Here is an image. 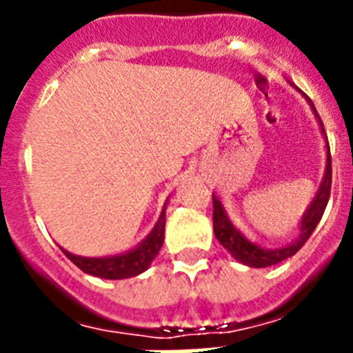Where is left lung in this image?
<instances>
[{
  "label": "left lung",
  "mask_w": 353,
  "mask_h": 353,
  "mask_svg": "<svg viewBox=\"0 0 353 353\" xmlns=\"http://www.w3.org/2000/svg\"><path fill=\"white\" fill-rule=\"evenodd\" d=\"M310 101V99H307ZM313 108V102L310 101ZM313 112L317 115V110L313 108ZM319 124H321V130L324 133V126L321 117L317 115ZM328 143V139H326ZM328 148V157H326V170H324V177L321 181V187H319L315 198L310 203L307 210L302 216L301 221V234L295 241H291L290 245L280 247V249H263V247L252 243L241 234L238 229L231 223V220L227 218V212L223 209V205L214 194H212V205H214V212H212V223H214V234L218 238L221 245L225 247L227 251L231 252L232 258H236L238 262H241L243 265H249V268H269V265H274V263H280L288 260L290 256H293L299 249H301L304 243L307 241V238L312 236V232L315 231V227L319 225V221L323 218L324 209L328 205L330 199V188H332V155H330V146Z\"/></svg>",
  "instance_id": "8db88e82"
}]
</instances>
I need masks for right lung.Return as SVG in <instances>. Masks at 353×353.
Listing matches in <instances>:
<instances>
[{"label":"right lung","mask_w":353,"mask_h":353,"mask_svg":"<svg viewBox=\"0 0 353 353\" xmlns=\"http://www.w3.org/2000/svg\"><path fill=\"white\" fill-rule=\"evenodd\" d=\"M165 223L166 218L165 207H163L159 220H157L155 227L152 229V232L135 249L122 252V254H113V256L104 258H88L71 254L65 249H62V251L77 268L82 269L88 274H93V276L106 280L132 279V276H137L143 271H146L152 260L159 254V249L163 247V241H165Z\"/></svg>","instance_id":"obj_1"}]
</instances>
